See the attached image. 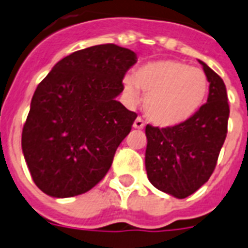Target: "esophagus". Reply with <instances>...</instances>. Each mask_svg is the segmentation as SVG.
I'll return each instance as SVG.
<instances>
[{
	"label": "esophagus",
	"instance_id": "obj_1",
	"mask_svg": "<svg viewBox=\"0 0 248 248\" xmlns=\"http://www.w3.org/2000/svg\"><path fill=\"white\" fill-rule=\"evenodd\" d=\"M133 126L136 128V129H142V128L145 126V123H143V120H142L141 118H137L136 120H134Z\"/></svg>",
	"mask_w": 248,
	"mask_h": 248
}]
</instances>
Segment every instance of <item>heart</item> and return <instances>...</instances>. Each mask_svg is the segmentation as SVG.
Returning <instances> with one entry per match:
<instances>
[{"instance_id": "heart-1", "label": "heart", "mask_w": 248, "mask_h": 248, "mask_svg": "<svg viewBox=\"0 0 248 248\" xmlns=\"http://www.w3.org/2000/svg\"><path fill=\"white\" fill-rule=\"evenodd\" d=\"M124 89L132 99L138 89L145 94L143 110L155 125L174 126L191 119L206 102L210 80L202 68L163 59L146 63L124 78Z\"/></svg>"}]
</instances>
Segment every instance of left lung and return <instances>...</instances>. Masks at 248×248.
I'll return each mask as SVG.
<instances>
[{
    "mask_svg": "<svg viewBox=\"0 0 248 248\" xmlns=\"http://www.w3.org/2000/svg\"><path fill=\"white\" fill-rule=\"evenodd\" d=\"M210 80L207 103L187 122L159 128L146 125L147 177L160 191L178 199L204 185L214 172L228 133L229 103L222 78L199 61Z\"/></svg>",
    "mask_w": 248,
    "mask_h": 248,
    "instance_id": "8db88e82",
    "label": "left lung"
}]
</instances>
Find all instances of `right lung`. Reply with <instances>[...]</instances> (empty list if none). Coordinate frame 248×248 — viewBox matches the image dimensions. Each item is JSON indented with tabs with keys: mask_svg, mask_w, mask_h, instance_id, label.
<instances>
[{
	"mask_svg": "<svg viewBox=\"0 0 248 248\" xmlns=\"http://www.w3.org/2000/svg\"><path fill=\"white\" fill-rule=\"evenodd\" d=\"M136 62V53L122 46H90L61 59L38 84L23 126L22 150L41 191L75 197L106 176L137 118L116 101Z\"/></svg>",
	"mask_w": 248,
	"mask_h": 248,
	"instance_id": "right-lung-1",
	"label": "right lung"
}]
</instances>
